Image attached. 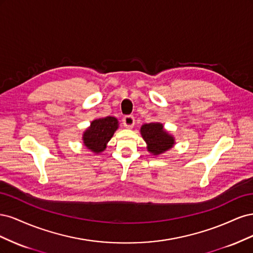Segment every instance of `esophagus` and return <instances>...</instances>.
<instances>
[{
    "mask_svg": "<svg viewBox=\"0 0 253 253\" xmlns=\"http://www.w3.org/2000/svg\"><path fill=\"white\" fill-rule=\"evenodd\" d=\"M122 121H124V125L126 128H132L135 124V118L132 116V115H127V116H126Z\"/></svg>",
    "mask_w": 253,
    "mask_h": 253,
    "instance_id": "1",
    "label": "esophagus"
}]
</instances>
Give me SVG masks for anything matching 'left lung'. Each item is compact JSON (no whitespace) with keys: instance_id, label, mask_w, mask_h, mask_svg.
Listing matches in <instances>:
<instances>
[{"instance_id":"1","label":"left lung","mask_w":253,"mask_h":253,"mask_svg":"<svg viewBox=\"0 0 253 253\" xmlns=\"http://www.w3.org/2000/svg\"><path fill=\"white\" fill-rule=\"evenodd\" d=\"M140 132L142 138L148 144V151L154 155L162 154L173 147V137L165 131L162 124L152 122V124L143 125Z\"/></svg>"}]
</instances>
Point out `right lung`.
<instances>
[{
	"mask_svg": "<svg viewBox=\"0 0 253 253\" xmlns=\"http://www.w3.org/2000/svg\"><path fill=\"white\" fill-rule=\"evenodd\" d=\"M117 128L118 120L115 117L108 116L96 119L91 121L90 126L84 132L83 142L93 152H102Z\"/></svg>",
	"mask_w": 253,
	"mask_h": 253,
	"instance_id": "1",
	"label": "right lung"
}]
</instances>
